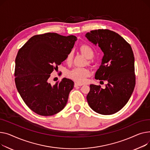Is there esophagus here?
Masks as SVG:
<instances>
[{
	"label": "esophagus",
	"mask_w": 150,
	"mask_h": 150,
	"mask_svg": "<svg viewBox=\"0 0 150 150\" xmlns=\"http://www.w3.org/2000/svg\"><path fill=\"white\" fill-rule=\"evenodd\" d=\"M82 84H81V83H74V86L75 87H76V86H82Z\"/></svg>",
	"instance_id": "obj_1"
}]
</instances>
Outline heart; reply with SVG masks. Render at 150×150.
Listing matches in <instances>:
<instances>
[{
  "label": "heart",
  "mask_w": 150,
  "mask_h": 150,
  "mask_svg": "<svg viewBox=\"0 0 150 150\" xmlns=\"http://www.w3.org/2000/svg\"><path fill=\"white\" fill-rule=\"evenodd\" d=\"M81 51L85 56L88 59H91L94 57V51L91 47L87 45H83L81 47ZM74 56V51L70 50L67 54L65 61L68 64L72 62ZM90 74V70L86 68L74 67L71 69L69 70L67 73V76L69 79H72L77 83H83L86 81V78Z\"/></svg>",
  "instance_id": "b5f03b06"
}]
</instances>
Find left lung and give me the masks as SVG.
Masks as SVG:
<instances>
[{"label": "left lung", "mask_w": 150, "mask_h": 150, "mask_svg": "<svg viewBox=\"0 0 150 150\" xmlns=\"http://www.w3.org/2000/svg\"><path fill=\"white\" fill-rule=\"evenodd\" d=\"M85 37L98 45L104 54L95 79L108 82L104 89L100 85H90L87 102L95 112L110 115L124 107L133 92L136 84L133 52L124 38L109 30H93Z\"/></svg>", "instance_id": "obj_1"}]
</instances>
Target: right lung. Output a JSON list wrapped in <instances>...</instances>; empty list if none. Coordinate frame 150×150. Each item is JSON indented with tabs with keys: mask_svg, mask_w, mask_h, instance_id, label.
Wrapping results in <instances>:
<instances>
[{
	"mask_svg": "<svg viewBox=\"0 0 150 150\" xmlns=\"http://www.w3.org/2000/svg\"><path fill=\"white\" fill-rule=\"evenodd\" d=\"M77 40L54 33L34 36L19 50L15 60L17 90L28 108L40 116L54 115L68 102L74 82L64 78L52 86L48 79L58 68Z\"/></svg>",
	"mask_w": 150,
	"mask_h": 150,
	"instance_id": "obj_1",
	"label": "right lung"
}]
</instances>
